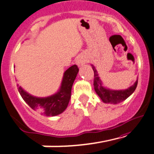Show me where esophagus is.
Returning <instances> with one entry per match:
<instances>
[{"label":"esophagus","instance_id":"34e87169","mask_svg":"<svg viewBox=\"0 0 154 154\" xmlns=\"http://www.w3.org/2000/svg\"><path fill=\"white\" fill-rule=\"evenodd\" d=\"M76 62H77V65H83V64H84V61H83V60H80V59H79V60H77V61H76Z\"/></svg>","mask_w":154,"mask_h":154}]
</instances>
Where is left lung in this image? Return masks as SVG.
Returning a JSON list of instances; mask_svg holds the SVG:
<instances>
[{"mask_svg":"<svg viewBox=\"0 0 154 154\" xmlns=\"http://www.w3.org/2000/svg\"><path fill=\"white\" fill-rule=\"evenodd\" d=\"M92 68L94 72V80H93V86L96 93L100 97L103 103H111V104H117L125 100L129 97L132 93L134 92L137 85V80L127 90H112L110 89L106 88L103 86L101 80L99 77L98 72L96 70L95 67L92 65Z\"/></svg>","mask_w":154,"mask_h":154,"instance_id":"8db88e82","label":"left lung"}]
</instances>
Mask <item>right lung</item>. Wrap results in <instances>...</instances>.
<instances>
[{"instance_id":"add662e5","label":"right lung","mask_w":154,"mask_h":154,"mask_svg":"<svg viewBox=\"0 0 154 154\" xmlns=\"http://www.w3.org/2000/svg\"><path fill=\"white\" fill-rule=\"evenodd\" d=\"M76 64L69 67L64 73L59 90L48 97H35L26 92L21 87L18 91L24 101L35 111H38L45 116H55L62 113L67 109L71 96V88L78 74Z\"/></svg>"}]
</instances>
